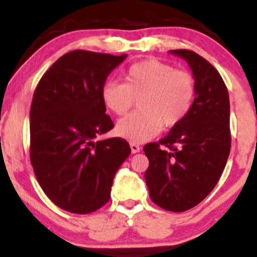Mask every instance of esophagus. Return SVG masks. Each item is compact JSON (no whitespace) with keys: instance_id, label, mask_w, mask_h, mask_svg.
<instances>
[{"instance_id":"esophagus-1","label":"esophagus","mask_w":257,"mask_h":257,"mask_svg":"<svg viewBox=\"0 0 257 257\" xmlns=\"http://www.w3.org/2000/svg\"><path fill=\"white\" fill-rule=\"evenodd\" d=\"M131 149H132V153H138V152H140L141 147L139 146L138 144H135V143H131Z\"/></svg>"}]
</instances>
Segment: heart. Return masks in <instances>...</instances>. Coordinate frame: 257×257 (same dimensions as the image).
I'll return each instance as SVG.
<instances>
[{
    "mask_svg": "<svg viewBox=\"0 0 257 257\" xmlns=\"http://www.w3.org/2000/svg\"><path fill=\"white\" fill-rule=\"evenodd\" d=\"M194 90L190 73L150 59L133 64L124 73V83L107 82L102 87L101 99L107 110L120 116L140 98V111L119 119L116 133L133 143H143L155 138L163 125L173 128L185 118Z\"/></svg>",
    "mask_w": 257,
    "mask_h": 257,
    "instance_id": "heart-1",
    "label": "heart"
}]
</instances>
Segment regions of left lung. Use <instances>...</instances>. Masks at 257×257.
<instances>
[{"instance_id": "obj_1", "label": "left lung", "mask_w": 257, "mask_h": 257, "mask_svg": "<svg viewBox=\"0 0 257 257\" xmlns=\"http://www.w3.org/2000/svg\"><path fill=\"white\" fill-rule=\"evenodd\" d=\"M169 53L191 67L196 96L167 137L144 147L150 162L145 180L155 204L180 213L199 204L225 169L231 150L229 98L222 77L204 58L187 49Z\"/></svg>"}]
</instances>
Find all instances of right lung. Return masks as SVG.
<instances>
[{"label":"right lung","mask_w":257,"mask_h":257,"mask_svg":"<svg viewBox=\"0 0 257 257\" xmlns=\"http://www.w3.org/2000/svg\"><path fill=\"white\" fill-rule=\"evenodd\" d=\"M126 58L88 51L60 57L38 82L30 110V159L38 184L64 210L89 214L110 199L114 174L131 155L113 128L101 90Z\"/></svg>","instance_id":"obj_1"}]
</instances>
